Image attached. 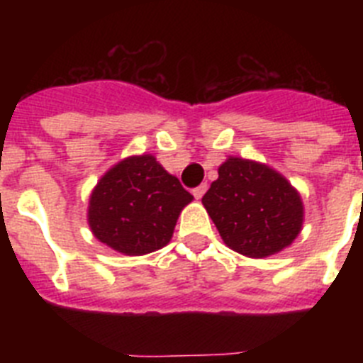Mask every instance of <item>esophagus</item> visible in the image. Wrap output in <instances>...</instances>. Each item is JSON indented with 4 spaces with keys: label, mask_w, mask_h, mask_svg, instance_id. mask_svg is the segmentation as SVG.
Here are the masks:
<instances>
[{
    "label": "esophagus",
    "mask_w": 363,
    "mask_h": 363,
    "mask_svg": "<svg viewBox=\"0 0 363 363\" xmlns=\"http://www.w3.org/2000/svg\"><path fill=\"white\" fill-rule=\"evenodd\" d=\"M205 191H207V184H201V185H198L196 189H192V194H194V198H196V200H201L205 194Z\"/></svg>",
    "instance_id": "34e87169"
}]
</instances>
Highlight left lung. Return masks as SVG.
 <instances>
[{"label":"left lung","mask_w":363,"mask_h":363,"mask_svg":"<svg viewBox=\"0 0 363 363\" xmlns=\"http://www.w3.org/2000/svg\"><path fill=\"white\" fill-rule=\"evenodd\" d=\"M223 242L240 255L265 258L291 245L301 229L300 194L277 171L230 156L201 198Z\"/></svg>","instance_id":"8db88e82"}]
</instances>
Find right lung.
Returning <instances> with one entry per match:
<instances>
[{
	"mask_svg": "<svg viewBox=\"0 0 363 363\" xmlns=\"http://www.w3.org/2000/svg\"><path fill=\"white\" fill-rule=\"evenodd\" d=\"M189 201L191 192L154 156H133L98 182L91 194L89 225L114 251L147 255L171 242L176 220Z\"/></svg>",
	"mask_w": 363,
	"mask_h": 363,
	"instance_id": "obj_1",
	"label": "right lung"
}]
</instances>
